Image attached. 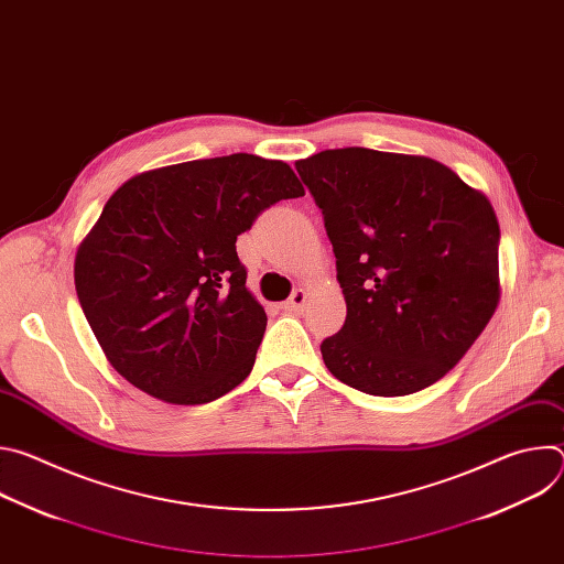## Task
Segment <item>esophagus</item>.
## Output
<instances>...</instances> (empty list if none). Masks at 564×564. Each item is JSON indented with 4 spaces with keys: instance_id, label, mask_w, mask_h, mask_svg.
Segmentation results:
<instances>
[{
    "instance_id": "1",
    "label": "esophagus",
    "mask_w": 564,
    "mask_h": 564,
    "mask_svg": "<svg viewBox=\"0 0 564 564\" xmlns=\"http://www.w3.org/2000/svg\"><path fill=\"white\" fill-rule=\"evenodd\" d=\"M305 299H307L305 290H296V292H292V296H290L281 307H283L285 312L299 314V312H303V307H305Z\"/></svg>"
}]
</instances>
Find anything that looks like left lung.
Masks as SVG:
<instances>
[{"mask_svg": "<svg viewBox=\"0 0 564 564\" xmlns=\"http://www.w3.org/2000/svg\"><path fill=\"white\" fill-rule=\"evenodd\" d=\"M296 172L324 214L346 321L321 341L328 370L375 397L442 379L500 299V225L485 194L424 155L326 149Z\"/></svg>", "mask_w": 564, "mask_h": 564, "instance_id": "1", "label": "left lung"}]
</instances>
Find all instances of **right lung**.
Returning <instances> with one entry per match:
<instances>
[{
    "instance_id": "1",
    "label": "right lung",
    "mask_w": 564,
    "mask_h": 564,
    "mask_svg": "<svg viewBox=\"0 0 564 564\" xmlns=\"http://www.w3.org/2000/svg\"><path fill=\"white\" fill-rule=\"evenodd\" d=\"M303 196L290 165L252 153L127 181L75 254V290L111 366L170 404H207L254 366L268 316L236 238Z\"/></svg>"
}]
</instances>
